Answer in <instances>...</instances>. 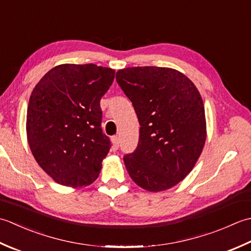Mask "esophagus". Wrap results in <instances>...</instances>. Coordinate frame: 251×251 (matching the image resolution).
<instances>
[{"instance_id": "1", "label": "esophagus", "mask_w": 251, "mask_h": 251, "mask_svg": "<svg viewBox=\"0 0 251 251\" xmlns=\"http://www.w3.org/2000/svg\"><path fill=\"white\" fill-rule=\"evenodd\" d=\"M111 142H112V145H114V148H118L119 147V137L118 136H112L111 137Z\"/></svg>"}]
</instances>
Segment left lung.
<instances>
[{
  "label": "left lung",
  "instance_id": "left-lung-1",
  "mask_svg": "<svg viewBox=\"0 0 251 251\" xmlns=\"http://www.w3.org/2000/svg\"><path fill=\"white\" fill-rule=\"evenodd\" d=\"M116 79L141 125L137 148L124 158L127 173L148 192L176 186L195 167L206 142L201 93L185 75L168 67L120 69Z\"/></svg>",
  "mask_w": 251,
  "mask_h": 251
}]
</instances>
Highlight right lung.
Segmentation results:
<instances>
[{
  "label": "right lung",
  "mask_w": 251,
  "mask_h": 251,
  "mask_svg": "<svg viewBox=\"0 0 251 251\" xmlns=\"http://www.w3.org/2000/svg\"><path fill=\"white\" fill-rule=\"evenodd\" d=\"M116 71L94 64H61L30 96L27 140L43 171L60 185L88 186L99 176L110 142L100 127V101Z\"/></svg>",
  "instance_id": "obj_1"
}]
</instances>
